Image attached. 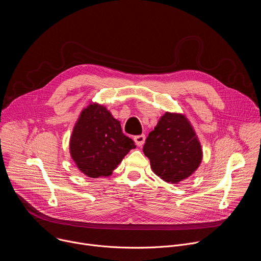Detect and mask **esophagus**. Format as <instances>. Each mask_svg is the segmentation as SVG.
Segmentation results:
<instances>
[{
    "mask_svg": "<svg viewBox=\"0 0 261 261\" xmlns=\"http://www.w3.org/2000/svg\"><path fill=\"white\" fill-rule=\"evenodd\" d=\"M144 140H145V136H144V134L134 136V141H135V143H136V145H137V146H141V145L144 143Z\"/></svg>",
    "mask_w": 261,
    "mask_h": 261,
    "instance_id": "34e87169",
    "label": "esophagus"
}]
</instances>
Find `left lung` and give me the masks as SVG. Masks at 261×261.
I'll return each mask as SVG.
<instances>
[{
	"label": "left lung",
	"instance_id": "8db88e82",
	"mask_svg": "<svg viewBox=\"0 0 261 261\" xmlns=\"http://www.w3.org/2000/svg\"><path fill=\"white\" fill-rule=\"evenodd\" d=\"M153 171L163 180L178 184L189 177L202 159L201 145L185 116L166 113L143 145Z\"/></svg>",
	"mask_w": 261,
	"mask_h": 261
}]
</instances>
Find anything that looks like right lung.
Returning a JSON list of instances; mask_svg holds the SVG:
<instances>
[{"mask_svg":"<svg viewBox=\"0 0 261 261\" xmlns=\"http://www.w3.org/2000/svg\"><path fill=\"white\" fill-rule=\"evenodd\" d=\"M136 145L122 132L120 122L102 105L85 108L70 138V154L90 177L107 176Z\"/></svg>","mask_w":261,"mask_h":261,"instance_id":"add662e5","label":"right lung"}]
</instances>
